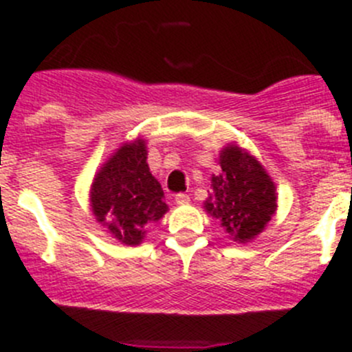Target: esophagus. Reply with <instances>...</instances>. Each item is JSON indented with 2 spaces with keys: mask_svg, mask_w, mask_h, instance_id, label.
Segmentation results:
<instances>
[{
  "mask_svg": "<svg viewBox=\"0 0 352 352\" xmlns=\"http://www.w3.org/2000/svg\"><path fill=\"white\" fill-rule=\"evenodd\" d=\"M175 201L177 205H187V203L191 201V198H189L187 195H184V192H179V195L175 196Z\"/></svg>",
  "mask_w": 352,
  "mask_h": 352,
  "instance_id": "esophagus-1",
  "label": "esophagus"
}]
</instances>
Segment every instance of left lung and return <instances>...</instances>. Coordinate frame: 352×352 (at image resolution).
<instances>
[{"label":"left lung","mask_w":352,"mask_h":352,"mask_svg":"<svg viewBox=\"0 0 352 352\" xmlns=\"http://www.w3.org/2000/svg\"><path fill=\"white\" fill-rule=\"evenodd\" d=\"M221 173L212 177L206 212L221 221L234 241L254 239L276 212V187L262 165L236 146L221 153Z\"/></svg>","instance_id":"obj_1"}]
</instances>
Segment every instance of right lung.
<instances>
[{"mask_svg":"<svg viewBox=\"0 0 352 352\" xmlns=\"http://www.w3.org/2000/svg\"><path fill=\"white\" fill-rule=\"evenodd\" d=\"M146 160L144 140L124 144L102 166L91 186V210L97 221L124 245H139L146 226L160 221L168 210Z\"/></svg>","mask_w":352,"mask_h":352,"instance_id":"right-lung-1","label":"right lung"}]
</instances>
